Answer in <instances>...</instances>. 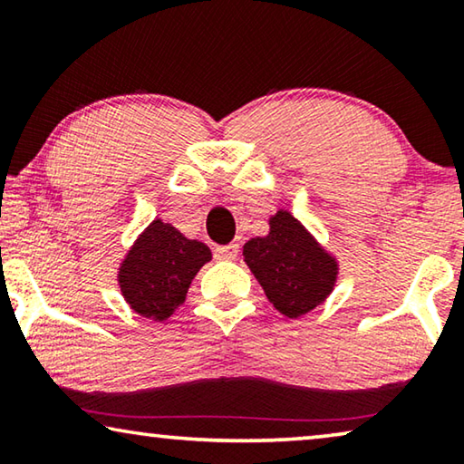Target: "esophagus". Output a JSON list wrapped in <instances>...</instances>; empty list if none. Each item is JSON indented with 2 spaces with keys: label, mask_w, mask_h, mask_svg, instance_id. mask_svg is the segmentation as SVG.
<instances>
[{
  "label": "esophagus",
  "mask_w": 464,
  "mask_h": 464,
  "mask_svg": "<svg viewBox=\"0 0 464 464\" xmlns=\"http://www.w3.org/2000/svg\"><path fill=\"white\" fill-rule=\"evenodd\" d=\"M237 254H239V246L237 243H229V246H221V247H217L215 249V257L217 260H235V257H237Z\"/></svg>",
  "instance_id": "esophagus-1"
}]
</instances>
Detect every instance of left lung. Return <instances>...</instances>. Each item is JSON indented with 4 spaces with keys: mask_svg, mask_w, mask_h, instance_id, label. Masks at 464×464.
Instances as JSON below:
<instances>
[{
    "mask_svg": "<svg viewBox=\"0 0 464 464\" xmlns=\"http://www.w3.org/2000/svg\"><path fill=\"white\" fill-rule=\"evenodd\" d=\"M268 225V235L243 246V262L274 309L288 319H298L334 293L340 262L286 208L270 215Z\"/></svg>",
    "mask_w": 464,
    "mask_h": 464,
    "instance_id": "left-lung-1",
    "label": "left lung"
}]
</instances>
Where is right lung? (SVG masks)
Masks as SVG:
<instances>
[{
	"instance_id": "1",
	"label": "right lung",
	"mask_w": 464,
	"mask_h": 464,
	"mask_svg": "<svg viewBox=\"0 0 464 464\" xmlns=\"http://www.w3.org/2000/svg\"><path fill=\"white\" fill-rule=\"evenodd\" d=\"M213 260L207 243L186 237L161 218L145 227L119 266L121 293L140 317L166 321L184 303L204 264Z\"/></svg>"
}]
</instances>
